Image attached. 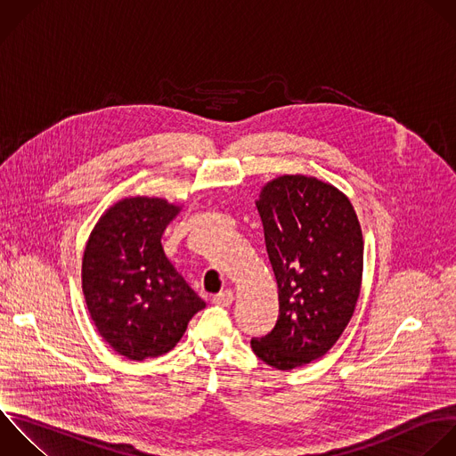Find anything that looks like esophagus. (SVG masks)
Masks as SVG:
<instances>
[{"instance_id":"obj_1","label":"esophagus","mask_w":456,"mask_h":456,"mask_svg":"<svg viewBox=\"0 0 456 456\" xmlns=\"http://www.w3.org/2000/svg\"><path fill=\"white\" fill-rule=\"evenodd\" d=\"M212 301H214L216 305H219V306H230V305L233 303V292L226 289V290L216 294V296L212 297Z\"/></svg>"}]
</instances>
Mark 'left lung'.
I'll list each match as a JSON object with an SVG mask.
<instances>
[{"label": "left lung", "instance_id": "obj_1", "mask_svg": "<svg viewBox=\"0 0 456 456\" xmlns=\"http://www.w3.org/2000/svg\"><path fill=\"white\" fill-rule=\"evenodd\" d=\"M256 208L280 314L251 347L265 363L289 370L326 354L347 326L362 281V230L349 200L308 176L269 182Z\"/></svg>", "mask_w": 456, "mask_h": 456}]
</instances>
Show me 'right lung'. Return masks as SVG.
Instances as JSON below:
<instances>
[{"label": "right lung", "mask_w": 456, "mask_h": 456, "mask_svg": "<svg viewBox=\"0 0 456 456\" xmlns=\"http://www.w3.org/2000/svg\"><path fill=\"white\" fill-rule=\"evenodd\" d=\"M178 210L159 198L123 200L98 221L86 246L82 287L89 314L100 335L130 360L171 351L205 308L160 242Z\"/></svg>", "instance_id": "obj_1"}]
</instances>
